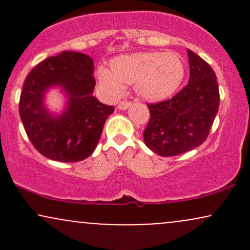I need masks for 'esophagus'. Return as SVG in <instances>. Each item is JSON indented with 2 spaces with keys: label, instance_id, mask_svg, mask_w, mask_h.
I'll use <instances>...</instances> for the list:
<instances>
[{
  "label": "esophagus",
  "instance_id": "esophagus-1",
  "mask_svg": "<svg viewBox=\"0 0 250 250\" xmlns=\"http://www.w3.org/2000/svg\"><path fill=\"white\" fill-rule=\"evenodd\" d=\"M130 105H131L130 102H128V101H122V102L119 103V105H117V108H119L120 110H125V109H128L129 107H130Z\"/></svg>",
  "mask_w": 250,
  "mask_h": 250
}]
</instances>
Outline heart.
<instances>
[{"label":"heart","instance_id":"1","mask_svg":"<svg viewBox=\"0 0 250 250\" xmlns=\"http://www.w3.org/2000/svg\"><path fill=\"white\" fill-rule=\"evenodd\" d=\"M185 63L175 53L145 51L117 56L110 70L101 67L96 76L109 96H119L125 84H134L142 100L160 102L170 97L185 79Z\"/></svg>","mask_w":250,"mask_h":250}]
</instances>
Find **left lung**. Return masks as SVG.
Here are the masks:
<instances>
[{"label": "left lung", "mask_w": 250, "mask_h": 250, "mask_svg": "<svg viewBox=\"0 0 250 250\" xmlns=\"http://www.w3.org/2000/svg\"><path fill=\"white\" fill-rule=\"evenodd\" d=\"M187 54L188 84L173 99L148 104L150 120L143 140L160 156H175L202 145L219 110V85L214 70L194 51L187 49Z\"/></svg>", "instance_id": "obj_1"}]
</instances>
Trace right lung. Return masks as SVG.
I'll return each mask as SVG.
<instances>
[{
    "label": "right lung",
    "mask_w": 250,
    "mask_h": 250,
    "mask_svg": "<svg viewBox=\"0 0 250 250\" xmlns=\"http://www.w3.org/2000/svg\"><path fill=\"white\" fill-rule=\"evenodd\" d=\"M94 61L77 51L45 59L25 77L20 97V117L39 153L60 162H77L95 150L105 120L114 111L93 96ZM51 88L66 97L61 113L47 108Z\"/></svg>",
    "instance_id": "1"
}]
</instances>
